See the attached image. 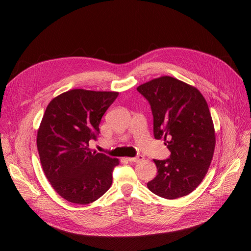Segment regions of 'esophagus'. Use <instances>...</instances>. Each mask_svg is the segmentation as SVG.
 Here are the masks:
<instances>
[{"label":"esophagus","mask_w":251,"mask_h":251,"mask_svg":"<svg viewBox=\"0 0 251 251\" xmlns=\"http://www.w3.org/2000/svg\"><path fill=\"white\" fill-rule=\"evenodd\" d=\"M127 160L129 162H134V163H137V162H140L143 160V156L142 155H137L135 157H127Z\"/></svg>","instance_id":"1"}]
</instances>
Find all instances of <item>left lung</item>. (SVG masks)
I'll return each mask as SVG.
<instances>
[{
    "mask_svg": "<svg viewBox=\"0 0 251 251\" xmlns=\"http://www.w3.org/2000/svg\"><path fill=\"white\" fill-rule=\"evenodd\" d=\"M137 90L153 116V136L165 139L171 155L153 160L157 175L148 188L167 200L191 193L212 163L216 134L207 102L201 91L171 76L143 83Z\"/></svg>",
    "mask_w": 251,
    "mask_h": 251,
    "instance_id": "left-lung-1",
    "label": "left lung"
}]
</instances>
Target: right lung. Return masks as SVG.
Wrapping results in <instances>:
<instances>
[{"label": "right lung", "mask_w": 251, "mask_h": 251, "mask_svg": "<svg viewBox=\"0 0 251 251\" xmlns=\"http://www.w3.org/2000/svg\"><path fill=\"white\" fill-rule=\"evenodd\" d=\"M118 95L77 88L52 99L46 109L36 136L39 159L51 187L72 203L94 202L112 185L119 160L88 147Z\"/></svg>", "instance_id": "right-lung-1"}]
</instances>
